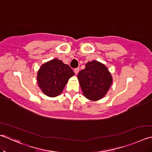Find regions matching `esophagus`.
<instances>
[{
    "instance_id": "esophagus-1",
    "label": "esophagus",
    "mask_w": 152,
    "mask_h": 152,
    "mask_svg": "<svg viewBox=\"0 0 152 152\" xmlns=\"http://www.w3.org/2000/svg\"><path fill=\"white\" fill-rule=\"evenodd\" d=\"M79 72V67H77V68H75V69H74V72H75V74L78 73Z\"/></svg>"
}]
</instances>
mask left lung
I'll use <instances>...</instances> for the list:
<instances>
[{
  "instance_id": "8db88e82",
  "label": "left lung",
  "mask_w": 152,
  "mask_h": 152,
  "mask_svg": "<svg viewBox=\"0 0 152 152\" xmlns=\"http://www.w3.org/2000/svg\"><path fill=\"white\" fill-rule=\"evenodd\" d=\"M78 79L85 96L92 101L103 98L112 83L107 68L97 61L86 64L78 73Z\"/></svg>"
}]
</instances>
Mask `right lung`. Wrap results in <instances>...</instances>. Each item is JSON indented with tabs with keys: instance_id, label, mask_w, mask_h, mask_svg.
Segmentation results:
<instances>
[{
	"instance_id": "obj_1",
	"label": "right lung",
	"mask_w": 152,
	"mask_h": 152,
	"mask_svg": "<svg viewBox=\"0 0 152 152\" xmlns=\"http://www.w3.org/2000/svg\"><path fill=\"white\" fill-rule=\"evenodd\" d=\"M73 75L72 68L56 58L41 67L37 74V81L46 95L55 97L62 92L68 80Z\"/></svg>"
}]
</instances>
